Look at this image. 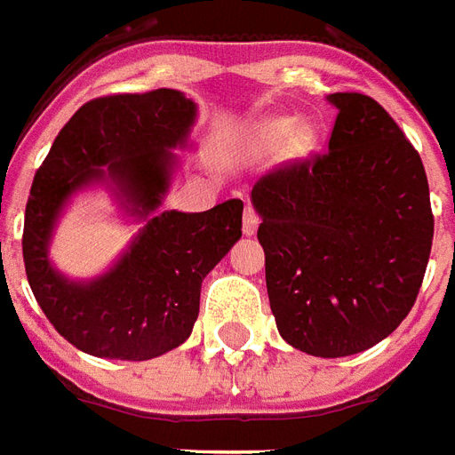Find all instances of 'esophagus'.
I'll return each instance as SVG.
<instances>
[{"label": "esophagus", "instance_id": "esophagus-1", "mask_svg": "<svg viewBox=\"0 0 455 455\" xmlns=\"http://www.w3.org/2000/svg\"><path fill=\"white\" fill-rule=\"evenodd\" d=\"M257 228H259V215L251 208V204H247V208H244V218H242V232H244V235H254Z\"/></svg>", "mask_w": 455, "mask_h": 455}]
</instances>
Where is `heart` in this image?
I'll return each instance as SVG.
<instances>
[{
  "instance_id": "obj_1",
  "label": "heart",
  "mask_w": 455,
  "mask_h": 455,
  "mask_svg": "<svg viewBox=\"0 0 455 455\" xmlns=\"http://www.w3.org/2000/svg\"><path fill=\"white\" fill-rule=\"evenodd\" d=\"M291 132V121H276V123H268L267 128L261 131L264 135V140L267 142H278L283 135Z\"/></svg>"
}]
</instances>
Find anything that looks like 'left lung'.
Returning <instances> with one entry per match:
<instances>
[{
	"instance_id": "left-lung-1",
	"label": "left lung",
	"mask_w": 455,
	"mask_h": 455,
	"mask_svg": "<svg viewBox=\"0 0 455 455\" xmlns=\"http://www.w3.org/2000/svg\"><path fill=\"white\" fill-rule=\"evenodd\" d=\"M327 99V150L261 177L251 204L278 332L337 359L371 349L412 310L434 215L419 152L386 108L356 92Z\"/></svg>"
}]
</instances>
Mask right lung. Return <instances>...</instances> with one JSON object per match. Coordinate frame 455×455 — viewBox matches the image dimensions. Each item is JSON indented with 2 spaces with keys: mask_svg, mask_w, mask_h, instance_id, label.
<instances>
[{
  "mask_svg": "<svg viewBox=\"0 0 455 455\" xmlns=\"http://www.w3.org/2000/svg\"><path fill=\"white\" fill-rule=\"evenodd\" d=\"M196 104L177 89L92 99L58 132L36 172L23 220V264L33 296L69 344L99 359L148 361L188 339L201 283L242 237V201L204 213L157 211L187 145ZM106 180L148 225L104 277L69 282L47 259L69 195Z\"/></svg>",
  "mask_w": 455,
  "mask_h": 455,
  "instance_id": "add662e5",
  "label": "right lung"
}]
</instances>
